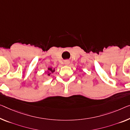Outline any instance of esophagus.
I'll return each mask as SVG.
<instances>
[{
    "label": "esophagus",
    "mask_w": 130,
    "mask_h": 130,
    "mask_svg": "<svg viewBox=\"0 0 130 130\" xmlns=\"http://www.w3.org/2000/svg\"><path fill=\"white\" fill-rule=\"evenodd\" d=\"M64 64L65 65H69V63H70V61L68 60H65L64 61Z\"/></svg>",
    "instance_id": "esophagus-1"
}]
</instances>
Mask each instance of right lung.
<instances>
[{
	"mask_svg": "<svg viewBox=\"0 0 130 130\" xmlns=\"http://www.w3.org/2000/svg\"><path fill=\"white\" fill-rule=\"evenodd\" d=\"M55 72V69H52V68H48V71H47V75L48 76H50L51 73H53Z\"/></svg>",
	"mask_w": 130,
	"mask_h": 130,
	"instance_id": "1",
	"label": "right lung"
}]
</instances>
